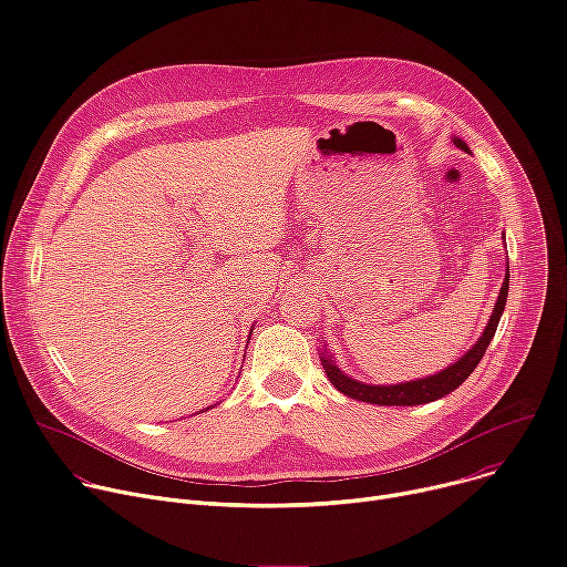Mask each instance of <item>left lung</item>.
<instances>
[{"label":"left lung","instance_id":"8db88e82","mask_svg":"<svg viewBox=\"0 0 567 567\" xmlns=\"http://www.w3.org/2000/svg\"><path fill=\"white\" fill-rule=\"evenodd\" d=\"M458 148L468 151V144L454 137L452 140ZM506 296H508V269H506V276H504V282H502V289H499V296H497V302L493 307V315L486 323V330L484 334L480 337V341L463 354L458 362H454L452 367H447L445 371L436 373V375H430L425 380H414V382H404V384H393V386H371V384H364V382H357L348 375H343L339 371V367L334 364V357L330 354H321V367L328 375V380L334 384L337 391H341L343 395L348 398H354V400H362V402H371V404H395V406H411V404H425V402H432V400H439L447 393H452L456 386H461L463 382L468 380V375L477 369V364L482 362V357L486 354V348L488 343L493 341L495 337V330H497V323H499V317L504 312V305H506Z\"/></svg>","mask_w":567,"mask_h":567}]
</instances>
